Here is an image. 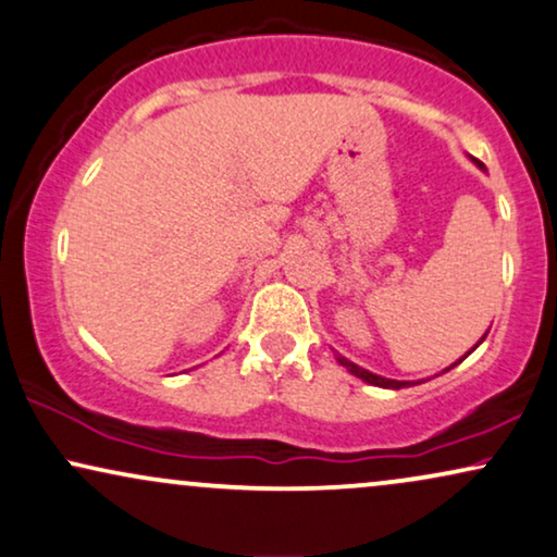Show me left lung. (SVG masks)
<instances>
[{"mask_svg":"<svg viewBox=\"0 0 557 557\" xmlns=\"http://www.w3.org/2000/svg\"><path fill=\"white\" fill-rule=\"evenodd\" d=\"M483 339H485V336H483ZM481 339V342H483ZM481 342H478V344H481ZM478 344H475V347H478ZM473 347V349H475ZM473 349H470V351H473ZM470 351H468V355H470ZM466 355V357H468ZM462 362V360H460ZM339 364H344V368H347L349 372H351V375H357V377H360V380H364V383H370V385H380V388H408V385H411V383H406V380H388V377H380V375H372V372L370 370H362V368H357V364L355 362H349V360H344V357H339ZM457 364V362H455ZM455 364H453V368H455ZM453 368H449V370H453Z\"/></svg>","mask_w":557,"mask_h":557,"instance_id":"1","label":"left lung"}]
</instances>
